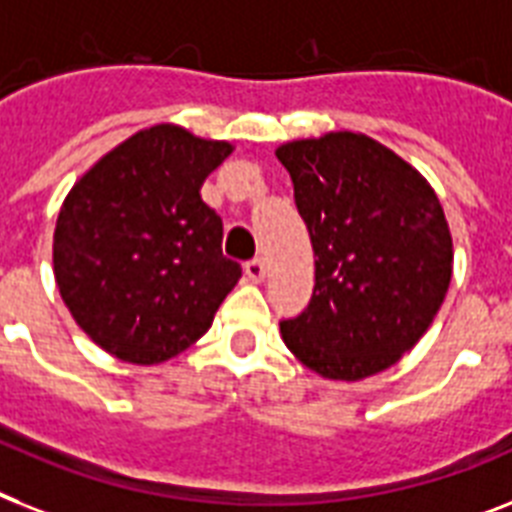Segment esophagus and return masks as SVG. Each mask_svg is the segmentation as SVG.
I'll list each match as a JSON object with an SVG mask.
<instances>
[{
  "instance_id": "1",
  "label": "esophagus",
  "mask_w": 512,
  "mask_h": 512,
  "mask_svg": "<svg viewBox=\"0 0 512 512\" xmlns=\"http://www.w3.org/2000/svg\"><path fill=\"white\" fill-rule=\"evenodd\" d=\"M244 273L252 284H260L265 278V263L263 260H249V263H244Z\"/></svg>"
}]
</instances>
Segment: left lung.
<instances>
[{
    "label": "left lung",
    "mask_w": 512,
    "mask_h": 512,
    "mask_svg": "<svg viewBox=\"0 0 512 512\" xmlns=\"http://www.w3.org/2000/svg\"><path fill=\"white\" fill-rule=\"evenodd\" d=\"M315 252V289L281 336L323 378L392 368L426 334L452 278V236L429 181L376 139L334 131L276 149Z\"/></svg>",
    "instance_id": "obj_1"
}]
</instances>
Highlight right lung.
<instances>
[{
	"mask_svg": "<svg viewBox=\"0 0 512 512\" xmlns=\"http://www.w3.org/2000/svg\"><path fill=\"white\" fill-rule=\"evenodd\" d=\"M173 123L144 128L70 189L54 228V278L91 342L136 365L165 363L205 334L242 278L202 184L231 155Z\"/></svg>",
	"mask_w": 512,
	"mask_h": 512,
	"instance_id": "add662e5",
	"label": "right lung"
}]
</instances>
